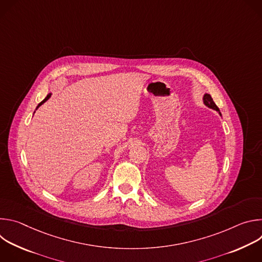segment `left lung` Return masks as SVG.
<instances>
[{
    "label": "left lung",
    "mask_w": 262,
    "mask_h": 262,
    "mask_svg": "<svg viewBox=\"0 0 262 262\" xmlns=\"http://www.w3.org/2000/svg\"><path fill=\"white\" fill-rule=\"evenodd\" d=\"M203 103L207 106V107H209V108H212V110H214V111H216L217 113L221 115V112H220V110H219V107L216 106V104L214 103V101L212 100V98H211V96L208 94V93H204V95H203ZM222 116V115H221Z\"/></svg>",
    "instance_id": "8db88e82"
}]
</instances>
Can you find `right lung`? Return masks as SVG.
<instances>
[{
  "instance_id": "right-lung-1",
  "label": "right lung",
  "mask_w": 262,
  "mask_h": 262,
  "mask_svg": "<svg viewBox=\"0 0 262 262\" xmlns=\"http://www.w3.org/2000/svg\"><path fill=\"white\" fill-rule=\"evenodd\" d=\"M51 96H52V93H49V94H48V95H47V97H46V98H45V99H43V100H42V101H41V102H40V103H39V104H38V105H37V107H36V110H37V108H38V107H39V106H40V105H41V104H43V103H45V102H46V101H47V100H48V99H49V98H50V97H51ZM34 113H35V112H34Z\"/></svg>"
}]
</instances>
